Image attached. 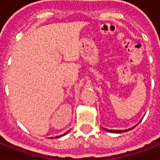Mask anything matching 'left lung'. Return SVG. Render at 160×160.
I'll use <instances>...</instances> for the list:
<instances>
[{"instance_id": "left-lung-1", "label": "left lung", "mask_w": 160, "mask_h": 160, "mask_svg": "<svg viewBox=\"0 0 160 160\" xmlns=\"http://www.w3.org/2000/svg\"><path fill=\"white\" fill-rule=\"evenodd\" d=\"M134 127H135V126L130 128H128V129H125V130H110V129H107V128H103V129H104V130H105V131H107V132H111V133L121 134V133H123V132H128V131L131 130V129H133V128H134Z\"/></svg>"}]
</instances>
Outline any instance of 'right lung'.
<instances>
[{
	"instance_id": "obj_1",
	"label": "right lung",
	"mask_w": 160,
	"mask_h": 160,
	"mask_svg": "<svg viewBox=\"0 0 160 160\" xmlns=\"http://www.w3.org/2000/svg\"><path fill=\"white\" fill-rule=\"evenodd\" d=\"M69 131H70V129H69V130H68V131H67V132H66V133H65V134H62V135H59V136H56V138H59V137H61V136H62V135H65V134H68V132H69Z\"/></svg>"
}]
</instances>
